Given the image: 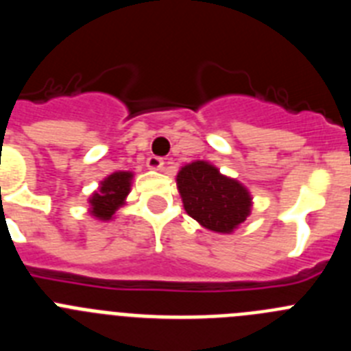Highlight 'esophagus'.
<instances>
[{
    "mask_svg": "<svg viewBox=\"0 0 351 351\" xmlns=\"http://www.w3.org/2000/svg\"><path fill=\"white\" fill-rule=\"evenodd\" d=\"M145 163H147V167L151 170H161L163 169V165H165L163 158H160V156H149Z\"/></svg>",
    "mask_w": 351,
    "mask_h": 351,
    "instance_id": "34e87169",
    "label": "esophagus"
}]
</instances>
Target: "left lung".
I'll return each instance as SVG.
<instances>
[{
    "instance_id": "8db88e82",
    "label": "left lung",
    "mask_w": 351,
    "mask_h": 351,
    "mask_svg": "<svg viewBox=\"0 0 351 351\" xmlns=\"http://www.w3.org/2000/svg\"><path fill=\"white\" fill-rule=\"evenodd\" d=\"M176 181L184 210L207 230L230 234L251 214L250 191L207 161L184 165Z\"/></svg>"
}]
</instances>
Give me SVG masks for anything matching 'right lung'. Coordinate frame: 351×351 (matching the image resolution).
<instances>
[{
    "mask_svg": "<svg viewBox=\"0 0 351 351\" xmlns=\"http://www.w3.org/2000/svg\"><path fill=\"white\" fill-rule=\"evenodd\" d=\"M133 172L117 170L110 173L100 182L98 191L89 197V213L96 219L108 221L114 218V214L119 207L125 206V200L132 190Z\"/></svg>",
    "mask_w": 351,
    "mask_h": 351,
    "instance_id": "1",
    "label": "right lung"
}]
</instances>
